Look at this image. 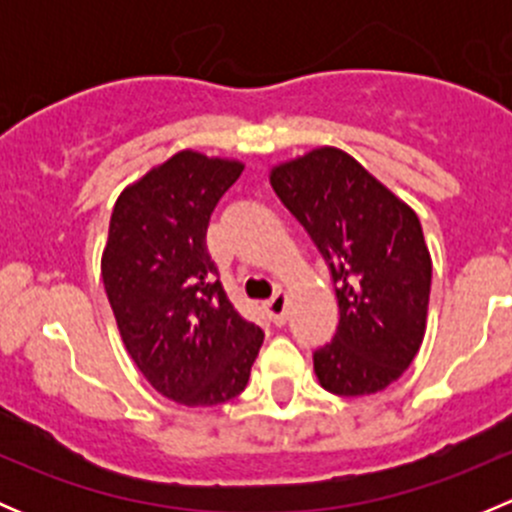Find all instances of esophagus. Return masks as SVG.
Here are the masks:
<instances>
[{
	"label": "esophagus",
	"mask_w": 512,
	"mask_h": 512,
	"mask_svg": "<svg viewBox=\"0 0 512 512\" xmlns=\"http://www.w3.org/2000/svg\"><path fill=\"white\" fill-rule=\"evenodd\" d=\"M267 309V317L272 319V322L277 324V327H282V324L287 322V297L285 292H277L275 297L270 299V302L265 304Z\"/></svg>",
	"instance_id": "1"
}]
</instances>
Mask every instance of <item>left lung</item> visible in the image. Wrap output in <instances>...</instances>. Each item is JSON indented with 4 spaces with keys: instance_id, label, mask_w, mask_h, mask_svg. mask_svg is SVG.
<instances>
[{
    "instance_id": "8db88e82",
    "label": "left lung",
    "mask_w": 512,
    "mask_h": 512,
    "mask_svg": "<svg viewBox=\"0 0 512 512\" xmlns=\"http://www.w3.org/2000/svg\"><path fill=\"white\" fill-rule=\"evenodd\" d=\"M270 183L312 237L337 294V332L314 349L319 384L337 396L386 389L426 332L431 255L416 213L339 148L277 165Z\"/></svg>"
}]
</instances>
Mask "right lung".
<instances>
[{"label": "right lung", "instance_id": "right-lung-1", "mask_svg": "<svg viewBox=\"0 0 512 512\" xmlns=\"http://www.w3.org/2000/svg\"><path fill=\"white\" fill-rule=\"evenodd\" d=\"M242 163L183 151L116 200L101 275L118 332L151 386L183 406H218L250 379L262 329L240 317L205 235Z\"/></svg>", "mask_w": 512, "mask_h": 512}]
</instances>
